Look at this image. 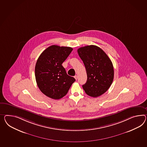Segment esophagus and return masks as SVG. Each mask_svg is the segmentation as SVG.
Returning <instances> with one entry per match:
<instances>
[{"label": "esophagus", "instance_id": "obj_1", "mask_svg": "<svg viewBox=\"0 0 147 147\" xmlns=\"http://www.w3.org/2000/svg\"><path fill=\"white\" fill-rule=\"evenodd\" d=\"M75 77V78L76 80H77V79H78V76L77 75L75 76V77Z\"/></svg>", "mask_w": 147, "mask_h": 147}]
</instances>
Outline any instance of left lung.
Returning a JSON list of instances; mask_svg holds the SVG:
<instances>
[{"label": "left lung", "instance_id": "obj_1", "mask_svg": "<svg viewBox=\"0 0 147 147\" xmlns=\"http://www.w3.org/2000/svg\"><path fill=\"white\" fill-rule=\"evenodd\" d=\"M86 70V83L83 85L88 95L96 98L104 94L113 83V64L106 53L95 45L82 47L77 50Z\"/></svg>", "mask_w": 147, "mask_h": 147}]
</instances>
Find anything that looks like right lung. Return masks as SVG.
Masks as SVG:
<instances>
[{"mask_svg": "<svg viewBox=\"0 0 147 147\" xmlns=\"http://www.w3.org/2000/svg\"><path fill=\"white\" fill-rule=\"evenodd\" d=\"M72 50L70 47L52 45L38 57L35 66L36 80L40 91L47 96L55 100L63 98L75 82L62 65Z\"/></svg>", "mask_w": 147, "mask_h": 147, "instance_id": "obj_1", "label": "right lung"}]
</instances>
